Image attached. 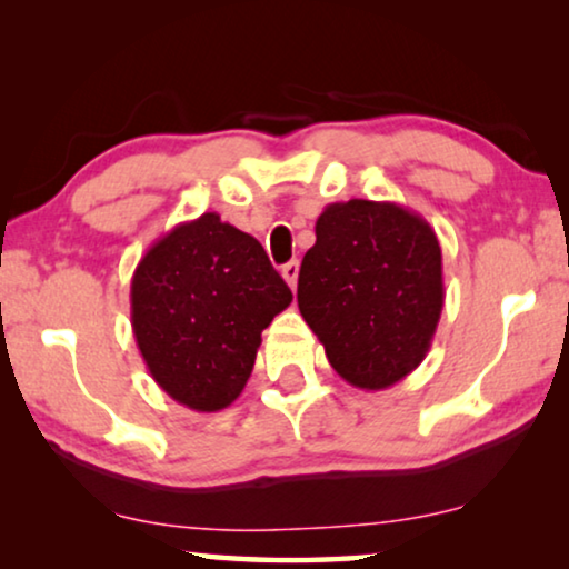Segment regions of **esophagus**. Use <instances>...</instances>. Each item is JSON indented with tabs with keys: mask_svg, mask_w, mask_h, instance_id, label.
Masks as SVG:
<instances>
[{
	"mask_svg": "<svg viewBox=\"0 0 569 569\" xmlns=\"http://www.w3.org/2000/svg\"><path fill=\"white\" fill-rule=\"evenodd\" d=\"M298 274H300V263L298 261H287L284 267H282V277H284V282L292 287H298Z\"/></svg>",
	"mask_w": 569,
	"mask_h": 569,
	"instance_id": "1",
	"label": "esophagus"
}]
</instances>
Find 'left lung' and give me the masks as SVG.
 Masks as SVG:
<instances>
[{
	"label": "left lung",
	"mask_w": 569,
	"mask_h": 569,
	"mask_svg": "<svg viewBox=\"0 0 569 569\" xmlns=\"http://www.w3.org/2000/svg\"><path fill=\"white\" fill-rule=\"evenodd\" d=\"M446 287L430 222L393 201L349 199L316 220L298 308L349 386L383 391L419 368Z\"/></svg>",
	"instance_id": "8db88e82"
}]
</instances>
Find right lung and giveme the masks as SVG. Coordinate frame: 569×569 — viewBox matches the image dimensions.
<instances>
[{
	"mask_svg": "<svg viewBox=\"0 0 569 569\" xmlns=\"http://www.w3.org/2000/svg\"><path fill=\"white\" fill-rule=\"evenodd\" d=\"M292 302L267 251L217 212L176 224L131 277V329L170 399L220 411L243 393L261 331Z\"/></svg>",
	"mask_w": 569,
	"mask_h": 569,
	"instance_id": "right-lung-1",
	"label": "right lung"
}]
</instances>
